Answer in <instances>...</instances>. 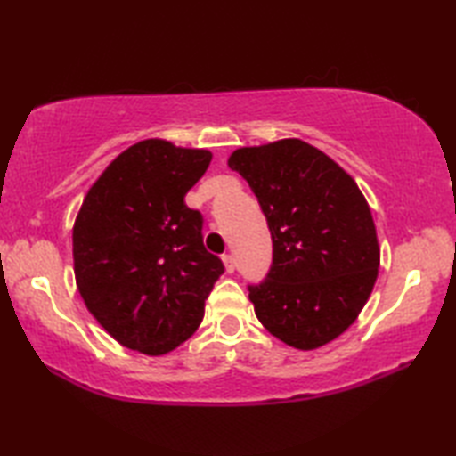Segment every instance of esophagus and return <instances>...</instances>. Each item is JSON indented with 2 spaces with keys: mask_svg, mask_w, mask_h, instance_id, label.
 Listing matches in <instances>:
<instances>
[{
  "mask_svg": "<svg viewBox=\"0 0 456 456\" xmlns=\"http://www.w3.org/2000/svg\"><path fill=\"white\" fill-rule=\"evenodd\" d=\"M223 264H225L227 273L235 272V259H233V256H231V253H225V256H223Z\"/></svg>",
  "mask_w": 456,
  "mask_h": 456,
  "instance_id": "esophagus-1",
  "label": "esophagus"
}]
</instances>
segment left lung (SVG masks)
Returning a JSON list of instances; mask_svg holds the SVG:
<instances>
[{"label":"left lung","instance_id":"obj_1","mask_svg":"<svg viewBox=\"0 0 456 456\" xmlns=\"http://www.w3.org/2000/svg\"><path fill=\"white\" fill-rule=\"evenodd\" d=\"M227 165L249 183L272 231V269L249 285L257 320L291 348L326 346L356 322L380 267L364 195L326 152L299 138L243 146Z\"/></svg>","mask_w":456,"mask_h":456}]
</instances>
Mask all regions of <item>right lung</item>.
<instances>
[{
  "instance_id": "obj_1",
  "label": "right lung",
  "mask_w": 456,
  "mask_h": 456,
  "mask_svg": "<svg viewBox=\"0 0 456 456\" xmlns=\"http://www.w3.org/2000/svg\"><path fill=\"white\" fill-rule=\"evenodd\" d=\"M213 154L146 138L120 152L74 221L76 285L96 322L125 348L163 356L189 339L225 272L205 249L203 217L184 195Z\"/></svg>"
}]
</instances>
